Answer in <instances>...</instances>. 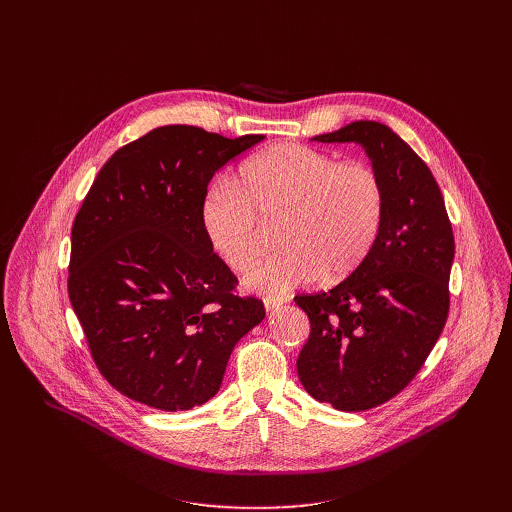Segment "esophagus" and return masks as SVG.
I'll list each match as a JSON object with an SVG mask.
<instances>
[{"mask_svg":"<svg viewBox=\"0 0 512 512\" xmlns=\"http://www.w3.org/2000/svg\"><path fill=\"white\" fill-rule=\"evenodd\" d=\"M285 302H287V298H283V296H265L263 298V304H265L267 310H275V308H279Z\"/></svg>","mask_w":512,"mask_h":512,"instance_id":"1","label":"esophagus"}]
</instances>
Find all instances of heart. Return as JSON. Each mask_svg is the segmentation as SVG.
Returning a JSON list of instances; mask_svg holds the SVG:
<instances>
[{
	"label": "heart",
	"instance_id": "b5f03b06",
	"mask_svg": "<svg viewBox=\"0 0 512 512\" xmlns=\"http://www.w3.org/2000/svg\"><path fill=\"white\" fill-rule=\"evenodd\" d=\"M387 192L367 162H338L300 143H277L247 158L235 184L212 182L200 202L208 243L233 271H247L277 221L281 247L247 275L277 296L324 275L336 281L371 255L385 221Z\"/></svg>",
	"mask_w": 512,
	"mask_h": 512
}]
</instances>
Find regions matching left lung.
<instances>
[{"mask_svg": "<svg viewBox=\"0 0 512 512\" xmlns=\"http://www.w3.org/2000/svg\"><path fill=\"white\" fill-rule=\"evenodd\" d=\"M314 139L360 143L387 192L367 261L330 291L296 296L310 318L304 389L338 411H367L415 379L446 326L454 233L433 174L387 125L354 121Z\"/></svg>", "mask_w": 512, "mask_h": 512, "instance_id": "8db88e82", "label": "left lung"}]
</instances>
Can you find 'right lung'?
<instances>
[{
  "label": "right lung",
  "mask_w": 512,
  "mask_h": 512,
  "mask_svg": "<svg viewBox=\"0 0 512 512\" xmlns=\"http://www.w3.org/2000/svg\"><path fill=\"white\" fill-rule=\"evenodd\" d=\"M259 141L152 129L107 160L75 216L68 298L99 373L137 403H206L235 344L265 318L261 300L237 296L200 221L214 172Z\"/></svg>",
  "instance_id": "add662e5"
}]
</instances>
